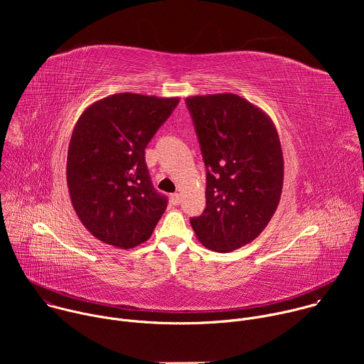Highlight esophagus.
I'll use <instances>...</instances> for the list:
<instances>
[{
  "instance_id": "1",
  "label": "esophagus",
  "mask_w": 364,
  "mask_h": 364,
  "mask_svg": "<svg viewBox=\"0 0 364 364\" xmlns=\"http://www.w3.org/2000/svg\"><path fill=\"white\" fill-rule=\"evenodd\" d=\"M171 203L174 204V205H178L180 203H181V196L178 194V193H174V194H171Z\"/></svg>"
}]
</instances>
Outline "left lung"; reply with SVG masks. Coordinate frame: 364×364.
I'll return each mask as SVG.
<instances>
[{
	"label": "left lung",
	"instance_id": "obj_1",
	"mask_svg": "<svg viewBox=\"0 0 364 364\" xmlns=\"http://www.w3.org/2000/svg\"><path fill=\"white\" fill-rule=\"evenodd\" d=\"M205 166V209L190 220L203 246L232 252L268 226L281 200L284 157L267 112L235 93L186 99Z\"/></svg>",
	"mask_w": 364,
	"mask_h": 364
}]
</instances>
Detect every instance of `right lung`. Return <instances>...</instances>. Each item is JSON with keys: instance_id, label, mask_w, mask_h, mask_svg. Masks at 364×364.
<instances>
[{"instance_id": "add662e5", "label": "right lung", "mask_w": 364, "mask_h": 364, "mask_svg": "<svg viewBox=\"0 0 364 364\" xmlns=\"http://www.w3.org/2000/svg\"><path fill=\"white\" fill-rule=\"evenodd\" d=\"M178 102L115 93L79 117L68 149V187L79 220L100 242L135 247L166 212L167 198L152 187L145 148Z\"/></svg>"}]
</instances>
